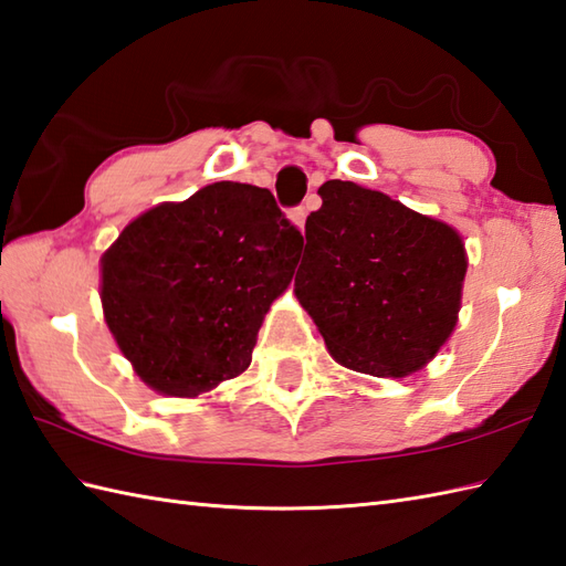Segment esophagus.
<instances>
[{
    "instance_id": "esophagus-1",
    "label": "esophagus",
    "mask_w": 566,
    "mask_h": 566,
    "mask_svg": "<svg viewBox=\"0 0 566 566\" xmlns=\"http://www.w3.org/2000/svg\"><path fill=\"white\" fill-rule=\"evenodd\" d=\"M305 218H307V208L305 206H297V208L291 210V220H293V224H297L300 230H303Z\"/></svg>"
}]
</instances>
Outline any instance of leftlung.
<instances>
[{
	"mask_svg": "<svg viewBox=\"0 0 566 566\" xmlns=\"http://www.w3.org/2000/svg\"><path fill=\"white\" fill-rule=\"evenodd\" d=\"M305 222L295 295L336 363L405 378L453 334L468 273L462 237L380 191L332 179Z\"/></svg>",
	"mask_w": 566,
	"mask_h": 566,
	"instance_id": "1",
	"label": "left lung"
}]
</instances>
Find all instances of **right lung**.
I'll return each mask as SVG.
<instances>
[{
    "mask_svg": "<svg viewBox=\"0 0 566 566\" xmlns=\"http://www.w3.org/2000/svg\"><path fill=\"white\" fill-rule=\"evenodd\" d=\"M303 234L269 188L218 181L161 203L102 256L108 329L135 373L198 397L244 373L263 315L293 281Z\"/></svg>",
    "mask_w": 566,
    "mask_h": 566,
    "instance_id": "right-lung-1",
    "label": "right lung"
}]
</instances>
